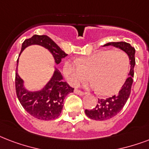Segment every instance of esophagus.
<instances>
[{
    "mask_svg": "<svg viewBox=\"0 0 149 149\" xmlns=\"http://www.w3.org/2000/svg\"><path fill=\"white\" fill-rule=\"evenodd\" d=\"M74 93L79 95H84L85 94V93L84 92V91H79V90H77V89L74 90Z\"/></svg>",
    "mask_w": 149,
    "mask_h": 149,
    "instance_id": "34e87169",
    "label": "esophagus"
}]
</instances>
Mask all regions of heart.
I'll return each instance as SVG.
<instances>
[{
	"label": "heart",
	"mask_w": 149,
	"mask_h": 149,
	"mask_svg": "<svg viewBox=\"0 0 149 149\" xmlns=\"http://www.w3.org/2000/svg\"><path fill=\"white\" fill-rule=\"evenodd\" d=\"M130 60L123 51L102 50L78 61L69 60L64 65L63 71L68 82L77 86L91 79L92 86L103 95L117 93L127 77Z\"/></svg>",
	"instance_id": "obj_1"
}]
</instances>
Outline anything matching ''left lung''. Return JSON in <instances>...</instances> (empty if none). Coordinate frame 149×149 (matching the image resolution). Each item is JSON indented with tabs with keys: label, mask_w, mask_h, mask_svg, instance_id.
Wrapping results in <instances>:
<instances>
[{
	"label": "left lung",
	"mask_w": 149,
	"mask_h": 149,
	"mask_svg": "<svg viewBox=\"0 0 149 149\" xmlns=\"http://www.w3.org/2000/svg\"><path fill=\"white\" fill-rule=\"evenodd\" d=\"M114 46L119 47L125 52L129 56L130 63V70L129 77L126 79L124 84L121 87L118 95L105 99H98V104L93 109H86V115L91 120H106L114 117L122 110L123 106L130 97L131 87L134 77V68L135 65V49L130 44L126 42H111L105 44L104 46Z\"/></svg>",
	"instance_id": "left-lung-1"
}]
</instances>
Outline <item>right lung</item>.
<instances>
[{
	"mask_svg": "<svg viewBox=\"0 0 149 149\" xmlns=\"http://www.w3.org/2000/svg\"><path fill=\"white\" fill-rule=\"evenodd\" d=\"M32 44H38L49 50L56 64H59L62 58L67 56V54L46 35H33L25 40L22 44L21 52ZM73 90L74 88L65 82L61 73L56 70L51 80L41 91L30 92L23 87L22 79L17 71L15 72V91L18 99L23 109L38 120H52L58 117L62 110L65 97L73 92Z\"/></svg>",
	"mask_w": 149,
	"mask_h": 149,
	"instance_id": "right-lung-1",
	"label": "right lung"
}]
</instances>
